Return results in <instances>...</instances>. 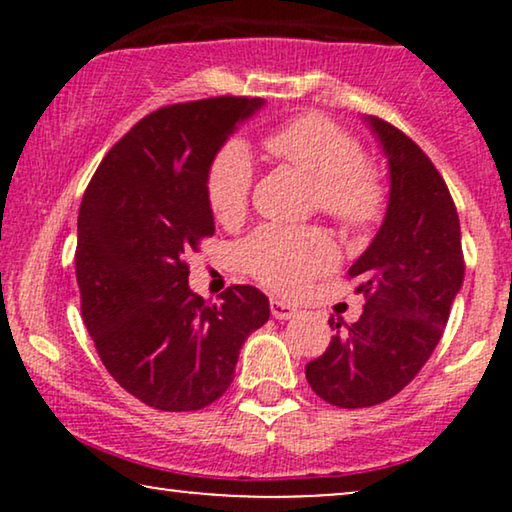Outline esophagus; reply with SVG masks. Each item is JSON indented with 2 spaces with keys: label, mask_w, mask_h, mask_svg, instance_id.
<instances>
[{
  "label": "esophagus",
  "mask_w": 512,
  "mask_h": 512,
  "mask_svg": "<svg viewBox=\"0 0 512 512\" xmlns=\"http://www.w3.org/2000/svg\"><path fill=\"white\" fill-rule=\"evenodd\" d=\"M270 312H272V317H275V319H284V321L293 319L298 314L296 307L284 303V300H277V298L270 300Z\"/></svg>",
  "instance_id": "esophagus-1"
}]
</instances>
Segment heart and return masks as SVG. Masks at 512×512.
<instances>
[{"label": "heart", "instance_id": "obj_1", "mask_svg": "<svg viewBox=\"0 0 512 512\" xmlns=\"http://www.w3.org/2000/svg\"><path fill=\"white\" fill-rule=\"evenodd\" d=\"M272 156L314 179L321 212L345 228H363L382 212L384 191L373 167L361 160L352 135L324 116L310 114L286 123L265 139ZM254 160L242 142H230L212 158L205 193L221 223H235L249 205ZM251 275L277 291H298L307 279L335 261L331 240L310 228L265 226L240 249Z\"/></svg>", "mask_w": 512, "mask_h": 512}]
</instances>
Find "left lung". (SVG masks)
Returning <instances> with one entry per match:
<instances>
[{"label": "left lung", "mask_w": 512, "mask_h": 512, "mask_svg": "<svg viewBox=\"0 0 512 512\" xmlns=\"http://www.w3.org/2000/svg\"><path fill=\"white\" fill-rule=\"evenodd\" d=\"M363 123L389 167L382 226L347 270L366 305L352 326L331 317V345L305 366L314 394L338 408H368L408 387L436 349L464 282L459 216L443 177L394 125L375 116Z\"/></svg>", "instance_id": "1"}]
</instances>
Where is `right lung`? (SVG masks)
<instances>
[{
	"mask_svg": "<svg viewBox=\"0 0 512 512\" xmlns=\"http://www.w3.org/2000/svg\"><path fill=\"white\" fill-rule=\"evenodd\" d=\"M263 104L212 97L153 111L111 146L83 193V324L109 375L156 410H200L221 398L244 340L270 319L256 286L235 284L207 303L188 286L184 263L214 235L207 167Z\"/></svg>",
	"mask_w": 512,
	"mask_h": 512,
	"instance_id": "1",
	"label": "right lung"
}]
</instances>
